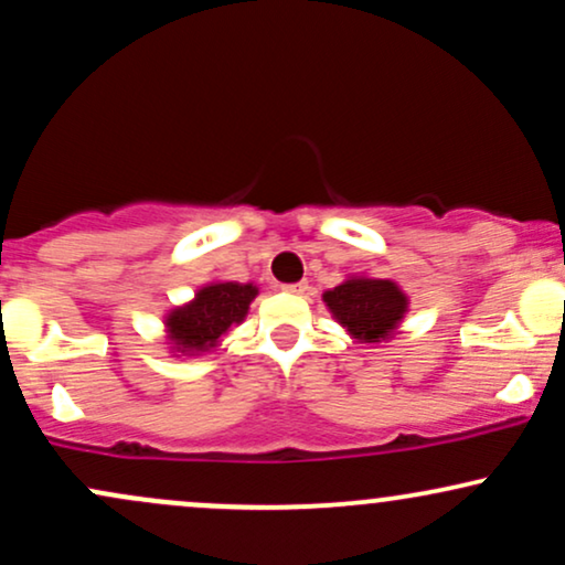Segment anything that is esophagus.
Wrapping results in <instances>:
<instances>
[{
    "instance_id": "1",
    "label": "esophagus",
    "mask_w": 565,
    "mask_h": 565,
    "mask_svg": "<svg viewBox=\"0 0 565 565\" xmlns=\"http://www.w3.org/2000/svg\"><path fill=\"white\" fill-rule=\"evenodd\" d=\"M284 291H289V295H305L308 291V281H297V284H287Z\"/></svg>"
}]
</instances>
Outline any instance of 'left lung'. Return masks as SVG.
Instances as JSON below:
<instances>
[{
    "label": "left lung",
    "instance_id": "8db88e82",
    "mask_svg": "<svg viewBox=\"0 0 565 565\" xmlns=\"http://www.w3.org/2000/svg\"><path fill=\"white\" fill-rule=\"evenodd\" d=\"M323 302L332 316L348 329L353 340L380 342L393 334L406 313V295L387 278H348L329 289Z\"/></svg>",
    "mask_w": 565,
    "mask_h": 565
}]
</instances>
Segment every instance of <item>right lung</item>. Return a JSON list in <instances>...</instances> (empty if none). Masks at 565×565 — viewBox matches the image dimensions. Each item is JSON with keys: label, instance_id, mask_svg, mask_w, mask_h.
Listing matches in <instances>:
<instances>
[{"label": "right lung", "instance_id": "1", "mask_svg": "<svg viewBox=\"0 0 565 565\" xmlns=\"http://www.w3.org/2000/svg\"><path fill=\"white\" fill-rule=\"evenodd\" d=\"M257 297L255 284H206L191 302L167 316V334L180 353H204L215 348L233 323H242L249 302Z\"/></svg>", "mask_w": 565, "mask_h": 565}]
</instances>
